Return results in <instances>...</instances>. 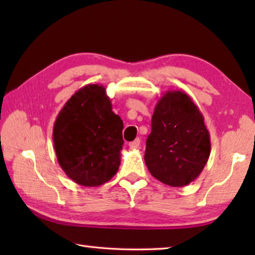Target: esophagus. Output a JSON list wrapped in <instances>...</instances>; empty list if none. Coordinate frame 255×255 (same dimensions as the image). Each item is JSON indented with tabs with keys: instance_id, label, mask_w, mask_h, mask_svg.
I'll return each instance as SVG.
<instances>
[{
	"instance_id": "1",
	"label": "esophagus",
	"mask_w": 255,
	"mask_h": 255,
	"mask_svg": "<svg viewBox=\"0 0 255 255\" xmlns=\"http://www.w3.org/2000/svg\"><path fill=\"white\" fill-rule=\"evenodd\" d=\"M139 144H140L139 138H136L135 140H133V141H130V143H129V147H130L131 149H136V148L139 147Z\"/></svg>"
}]
</instances>
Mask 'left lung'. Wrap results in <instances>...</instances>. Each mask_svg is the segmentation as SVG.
Masks as SVG:
<instances>
[{
    "instance_id": "1",
    "label": "left lung",
    "mask_w": 255,
    "mask_h": 255,
    "mask_svg": "<svg viewBox=\"0 0 255 255\" xmlns=\"http://www.w3.org/2000/svg\"><path fill=\"white\" fill-rule=\"evenodd\" d=\"M210 135L204 116L183 91H167L152 117L145 164L155 179L171 187L195 181L210 155Z\"/></svg>"
}]
</instances>
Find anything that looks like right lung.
I'll return each instance as SVG.
<instances>
[{
	"mask_svg": "<svg viewBox=\"0 0 255 255\" xmlns=\"http://www.w3.org/2000/svg\"><path fill=\"white\" fill-rule=\"evenodd\" d=\"M124 123L112 111L106 88L88 84L76 91L56 118L53 140L59 166L75 183L98 187L120 165Z\"/></svg>",
	"mask_w": 255,
	"mask_h": 255,
	"instance_id": "add662e5",
	"label": "right lung"
}]
</instances>
